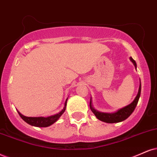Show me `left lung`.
<instances>
[{"mask_svg": "<svg viewBox=\"0 0 157 157\" xmlns=\"http://www.w3.org/2000/svg\"><path fill=\"white\" fill-rule=\"evenodd\" d=\"M131 61L132 62L133 64L135 65V67H136L137 65L136 63L132 57H130ZM140 92H141V84H140V87H139L138 93L137 94L136 98H135V100H133L132 103H130L129 105H127L126 107L121 108L119 111L115 112L113 113H102V112L97 111L96 110H94L92 106V102H91L90 99V108L92 110V111L93 112L95 117L98 118V119L100 121H104L106 123H117L120 122V121H122L124 120L127 119L131 114L132 113V112L134 111L135 107H136L137 104H138L139 98L140 96Z\"/></svg>", "mask_w": 157, "mask_h": 157, "instance_id": "left-lung-1", "label": "left lung"}]
</instances>
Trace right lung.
Returning a JSON list of instances; mask_svg holds the SVG:
<instances>
[{"label":"right lung","mask_w":157,"mask_h":157,"mask_svg":"<svg viewBox=\"0 0 157 157\" xmlns=\"http://www.w3.org/2000/svg\"><path fill=\"white\" fill-rule=\"evenodd\" d=\"M67 100L65 102V106H64L63 109L58 113L57 114H55L54 116H51V117H25L22 114H21L18 111L19 115L20 116V117L24 120L25 122H27L29 124L34 126V127H49V126L52 125V124H54L55 121H57L59 118L61 117L62 114H63L65 111V108H66V105H67Z\"/></svg>","instance_id":"1"}]
</instances>
